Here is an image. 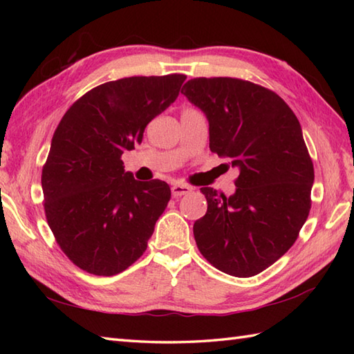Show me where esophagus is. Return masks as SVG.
I'll return each mask as SVG.
<instances>
[{"instance_id":"esophagus-1","label":"esophagus","mask_w":354,"mask_h":354,"mask_svg":"<svg viewBox=\"0 0 354 354\" xmlns=\"http://www.w3.org/2000/svg\"><path fill=\"white\" fill-rule=\"evenodd\" d=\"M192 192V189L189 185H184V184H175L171 187V194L175 198H181V196H184V194H187V193H190Z\"/></svg>"}]
</instances>
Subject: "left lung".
I'll list each match as a JSON object with an SVG mask.
<instances>
[{"mask_svg": "<svg viewBox=\"0 0 354 354\" xmlns=\"http://www.w3.org/2000/svg\"><path fill=\"white\" fill-rule=\"evenodd\" d=\"M181 93L208 120L209 150L239 170L228 198L201 189L208 208L193 225L196 245L222 272L252 277L289 251L310 212L301 124L281 97L246 80L192 79Z\"/></svg>", "mask_w": 354, "mask_h": 354, "instance_id": "1", "label": "left lung"}]
</instances>
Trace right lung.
Returning a JSON list of instances; mask_svg holds the SVG:
<instances>
[{"label": "right lung", "mask_w": 354, "mask_h": 354, "mask_svg": "<svg viewBox=\"0 0 354 354\" xmlns=\"http://www.w3.org/2000/svg\"><path fill=\"white\" fill-rule=\"evenodd\" d=\"M184 74L95 86L66 111L42 169L45 216L56 242L89 274L123 272L146 251L170 201L160 179L137 181L122 155L176 100Z\"/></svg>", "instance_id": "obj_1"}]
</instances>
